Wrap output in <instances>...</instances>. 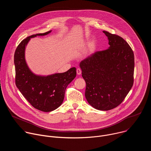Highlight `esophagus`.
<instances>
[{"mask_svg": "<svg viewBox=\"0 0 151 151\" xmlns=\"http://www.w3.org/2000/svg\"><path fill=\"white\" fill-rule=\"evenodd\" d=\"M76 72H77V74H78V75H81V72H82L81 69H79V68H78V69H76Z\"/></svg>", "mask_w": 151, "mask_h": 151, "instance_id": "34e87169", "label": "esophagus"}]
</instances>
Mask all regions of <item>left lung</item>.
I'll use <instances>...</instances> for the list:
<instances>
[{"mask_svg": "<svg viewBox=\"0 0 151 151\" xmlns=\"http://www.w3.org/2000/svg\"><path fill=\"white\" fill-rule=\"evenodd\" d=\"M103 32L109 40V48L91 54L79 66L88 103L96 109L109 111L119 105L133 87L134 56L122 37Z\"/></svg>", "mask_w": 151, "mask_h": 151, "instance_id": "8db88e82", "label": "left lung"}]
</instances>
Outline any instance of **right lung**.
<instances>
[{"instance_id": "right-lung-1", "label": "right lung", "mask_w": 151, "mask_h": 151, "mask_svg": "<svg viewBox=\"0 0 151 151\" xmlns=\"http://www.w3.org/2000/svg\"><path fill=\"white\" fill-rule=\"evenodd\" d=\"M51 31L27 37L20 42L14 54L17 87L33 107L45 112H51L60 106L68 85L76 76L75 68L64 73L41 76L33 73L28 67L25 59L28 42L31 38L47 35Z\"/></svg>"}]
</instances>
